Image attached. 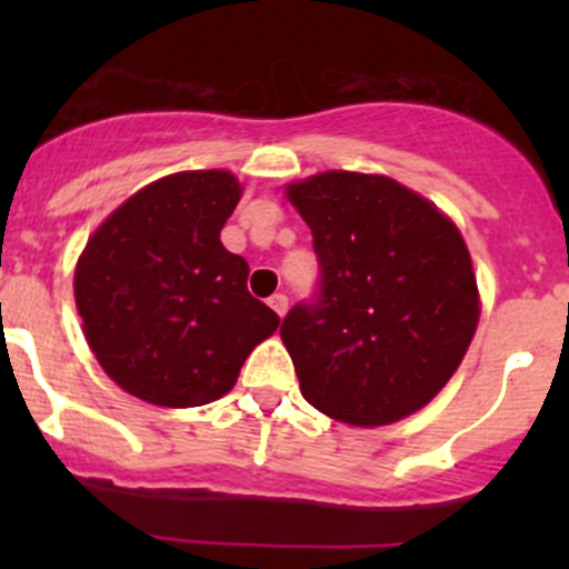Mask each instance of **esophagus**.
Listing matches in <instances>:
<instances>
[{"mask_svg": "<svg viewBox=\"0 0 569 569\" xmlns=\"http://www.w3.org/2000/svg\"><path fill=\"white\" fill-rule=\"evenodd\" d=\"M269 308H272V311L278 313V317H283V313L289 311V297H286V295H272V297H269Z\"/></svg>", "mask_w": 569, "mask_h": 569, "instance_id": "esophagus-1", "label": "esophagus"}]
</instances>
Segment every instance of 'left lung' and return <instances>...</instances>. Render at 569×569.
I'll return each instance as SVG.
<instances>
[{
  "instance_id": "obj_1",
  "label": "left lung",
  "mask_w": 569,
  "mask_h": 569,
  "mask_svg": "<svg viewBox=\"0 0 569 569\" xmlns=\"http://www.w3.org/2000/svg\"><path fill=\"white\" fill-rule=\"evenodd\" d=\"M313 233L319 291L280 325L300 391L352 427L393 423L438 396L479 325L462 233L388 176L330 170L286 187Z\"/></svg>"
}]
</instances>
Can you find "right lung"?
<instances>
[{"label":"right lung","mask_w":569,"mask_h":569,"mask_svg":"<svg viewBox=\"0 0 569 569\" xmlns=\"http://www.w3.org/2000/svg\"><path fill=\"white\" fill-rule=\"evenodd\" d=\"M242 198L228 170L164 176L101 222L77 261L73 297L101 369L157 407H200L237 386L278 330L248 291L250 267L220 231Z\"/></svg>","instance_id":"right-lung-1"}]
</instances>
